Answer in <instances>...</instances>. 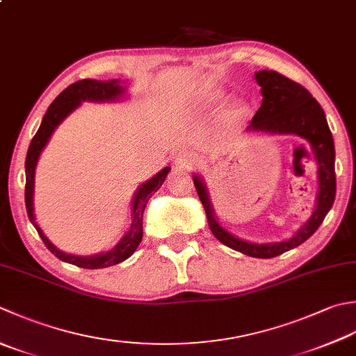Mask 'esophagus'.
<instances>
[{
  "label": "esophagus",
  "instance_id": "esophagus-1",
  "mask_svg": "<svg viewBox=\"0 0 356 356\" xmlns=\"http://www.w3.org/2000/svg\"><path fill=\"white\" fill-rule=\"evenodd\" d=\"M176 163H177L179 168L188 170V168H191L194 163H196V159H194L193 154H188V152H184V154H179L177 156Z\"/></svg>",
  "mask_w": 356,
  "mask_h": 356
}]
</instances>
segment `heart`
<instances>
[{
	"instance_id": "b5f03b06",
	"label": "heart",
	"mask_w": 356,
	"mask_h": 356,
	"mask_svg": "<svg viewBox=\"0 0 356 356\" xmlns=\"http://www.w3.org/2000/svg\"><path fill=\"white\" fill-rule=\"evenodd\" d=\"M225 99V92L214 86H202L199 90V103L205 113H213L219 106L222 100ZM248 103L242 100H234L220 111L219 124L224 131H233L239 128L241 124L250 117Z\"/></svg>"
}]
</instances>
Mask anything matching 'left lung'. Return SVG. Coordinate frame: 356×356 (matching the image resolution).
Listing matches in <instances>:
<instances>
[{
	"instance_id": "1",
	"label": "left lung",
	"mask_w": 356,
	"mask_h": 356,
	"mask_svg": "<svg viewBox=\"0 0 356 356\" xmlns=\"http://www.w3.org/2000/svg\"><path fill=\"white\" fill-rule=\"evenodd\" d=\"M254 79L261 86L264 99L261 108L252 118L248 129L277 132V134H296L310 143L313 154L316 157L319 193L312 218L289 241L275 243H252L241 241L228 233L225 228H222L218 219L214 218L205 184L197 176H193V180L216 239L236 252L268 259V257L280 256L301 245L316 232L327 213L330 211L337 193L335 145H333L332 132L327 124L321 104L313 99L307 89L276 71H259L254 74Z\"/></svg>"
}]
</instances>
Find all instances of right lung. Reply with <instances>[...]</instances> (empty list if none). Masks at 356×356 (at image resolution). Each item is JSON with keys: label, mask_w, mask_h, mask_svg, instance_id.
Masks as SVG:
<instances>
[{"label": "right lung", "mask_w": 356, "mask_h": 356, "mask_svg": "<svg viewBox=\"0 0 356 356\" xmlns=\"http://www.w3.org/2000/svg\"><path fill=\"white\" fill-rule=\"evenodd\" d=\"M123 88L120 86V81L113 80V81H97V80H80L75 81L72 85H69L60 95L55 99L51 106H49L47 113L43 117V122H41L37 134L33 136L32 142L29 145V149H27L26 156V190H24V199H26V210L27 216L32 222V225L37 229L41 241L44 242L49 252L58 257L60 261L72 264L80 268H106L111 266H115V264H120L124 259L136 252L138 243L142 242L143 236V211L146 207V202L152 196V193H156L162 184L165 182L166 174L170 171L168 168H163L160 172H157L154 177L149 179L148 182L143 184L137 190V194L134 200H132V222L129 232L124 234V238L117 243V245L111 250L108 253L97 254V256H72L60 252L57 247H54L46 236L41 232V228L37 225L33 218V177H35V166H37L38 157L41 151L46 146L47 140L51 138L54 129L58 127V124L65 120V118L72 113V111L79 106L81 102L90 100V102H106V100H115L117 97L123 94Z\"/></svg>", "instance_id": "1"}]
</instances>
